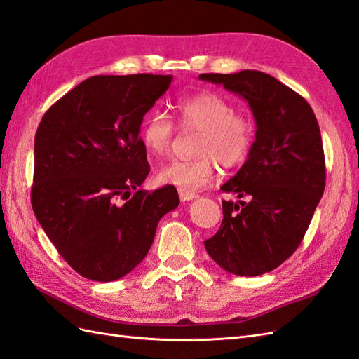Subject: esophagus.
Segmentation results:
<instances>
[{"mask_svg": "<svg viewBox=\"0 0 359 359\" xmlns=\"http://www.w3.org/2000/svg\"><path fill=\"white\" fill-rule=\"evenodd\" d=\"M179 197L182 202H188V201L196 199L197 194L194 191H188V189H179Z\"/></svg>", "mask_w": 359, "mask_h": 359, "instance_id": "1", "label": "esophagus"}]
</instances>
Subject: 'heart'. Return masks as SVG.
Returning <instances> with one entry per match:
<instances>
[{
    "instance_id": "b5f03b06",
    "label": "heart",
    "mask_w": 359,
    "mask_h": 359,
    "mask_svg": "<svg viewBox=\"0 0 359 359\" xmlns=\"http://www.w3.org/2000/svg\"><path fill=\"white\" fill-rule=\"evenodd\" d=\"M177 126L184 133H197L193 160H175L157 171L160 184L179 189H197L207 185L216 172V162L224 168L242 165L255 143V121L234 112L225 97L202 90L175 106ZM175 139V125L163 114L152 112L140 126V140L148 154L162 157Z\"/></svg>"
}]
</instances>
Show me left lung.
<instances>
[{"mask_svg": "<svg viewBox=\"0 0 359 359\" xmlns=\"http://www.w3.org/2000/svg\"><path fill=\"white\" fill-rule=\"evenodd\" d=\"M199 79L245 98L257 128L247 162L220 188L248 201H222V224L205 248L228 273L259 276L294 253L321 201V131L306 98L269 74L245 69Z\"/></svg>", "mask_w": 359, "mask_h": 359, "instance_id": "left-lung-1", "label": "left lung"}]
</instances>
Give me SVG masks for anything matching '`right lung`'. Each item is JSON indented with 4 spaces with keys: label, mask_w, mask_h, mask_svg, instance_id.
Masks as SVG:
<instances>
[{
    "label": "right lung",
    "mask_w": 359,
    "mask_h": 359,
    "mask_svg": "<svg viewBox=\"0 0 359 359\" xmlns=\"http://www.w3.org/2000/svg\"><path fill=\"white\" fill-rule=\"evenodd\" d=\"M172 75H94L46 111L35 134L30 201L60 256L83 278L111 282L139 265L177 189H139L149 174L143 116Z\"/></svg>",
    "instance_id": "obj_1"
}]
</instances>
